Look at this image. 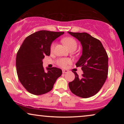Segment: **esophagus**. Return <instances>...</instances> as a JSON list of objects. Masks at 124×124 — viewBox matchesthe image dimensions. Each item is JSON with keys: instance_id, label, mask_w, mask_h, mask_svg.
Instances as JSON below:
<instances>
[{"instance_id": "34e87169", "label": "esophagus", "mask_w": 124, "mask_h": 124, "mask_svg": "<svg viewBox=\"0 0 124 124\" xmlns=\"http://www.w3.org/2000/svg\"><path fill=\"white\" fill-rule=\"evenodd\" d=\"M68 71L67 70H64V69L62 70V73H68Z\"/></svg>"}]
</instances>
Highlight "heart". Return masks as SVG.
<instances>
[{"mask_svg": "<svg viewBox=\"0 0 124 124\" xmlns=\"http://www.w3.org/2000/svg\"><path fill=\"white\" fill-rule=\"evenodd\" d=\"M62 43H63L66 47L68 49H70L73 47H77V43H76V40L73 38H71V37H67V38H64L62 40ZM54 47V45L52 44L51 48L52 50ZM70 63V60L68 59H60L57 60V64L59 66L62 67H66L68 64Z\"/></svg>", "mask_w": 124, "mask_h": 124, "instance_id": "1", "label": "heart"}]
</instances>
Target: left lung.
Instances as JSON below:
<instances>
[{
	"label": "left lung",
	"instance_id": "8db88e82",
	"mask_svg": "<svg viewBox=\"0 0 124 124\" xmlns=\"http://www.w3.org/2000/svg\"><path fill=\"white\" fill-rule=\"evenodd\" d=\"M69 34L77 39L82 45V55L76 62L84 74L79 78L73 72L75 78L69 83L70 91L79 97L87 98L95 95L107 78L108 57L102 43L87 33H72Z\"/></svg>",
	"mask_w": 124,
	"mask_h": 124
}]
</instances>
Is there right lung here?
<instances>
[{
    "label": "right lung",
    "instance_id": "obj_1",
    "mask_svg": "<svg viewBox=\"0 0 124 124\" xmlns=\"http://www.w3.org/2000/svg\"><path fill=\"white\" fill-rule=\"evenodd\" d=\"M64 32L40 30L31 34L23 40L16 55V69L18 79L30 93L39 95L52 89L62 69L43 67L45 56H50L52 42Z\"/></svg>",
    "mask_w": 124,
    "mask_h": 124
}]
</instances>
